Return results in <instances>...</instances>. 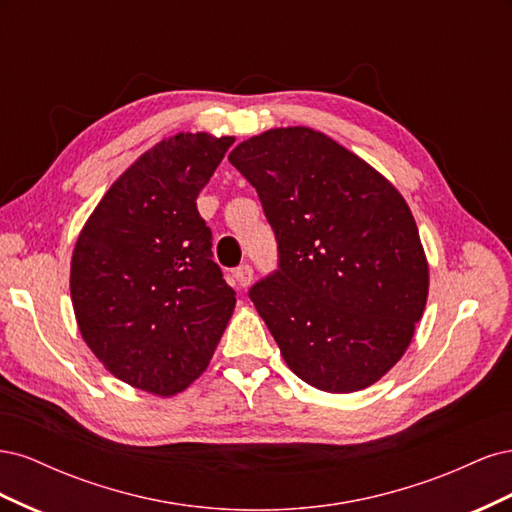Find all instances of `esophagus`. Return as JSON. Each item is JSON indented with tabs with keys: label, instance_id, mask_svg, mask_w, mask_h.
Segmentation results:
<instances>
[{
	"label": "esophagus",
	"instance_id": "34e87169",
	"mask_svg": "<svg viewBox=\"0 0 512 512\" xmlns=\"http://www.w3.org/2000/svg\"><path fill=\"white\" fill-rule=\"evenodd\" d=\"M235 280L239 284V288H247L254 280V269L250 265H241L235 269Z\"/></svg>",
	"mask_w": 512,
	"mask_h": 512
}]
</instances>
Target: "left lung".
Wrapping results in <instances>:
<instances>
[{"label":"left lung","mask_w":512,"mask_h":512,"mask_svg":"<svg viewBox=\"0 0 512 512\" xmlns=\"http://www.w3.org/2000/svg\"><path fill=\"white\" fill-rule=\"evenodd\" d=\"M228 160L254 185L275 230L280 269L250 299L286 365L327 393L378 382L408 350L429 294L406 198L305 126L247 138Z\"/></svg>","instance_id":"left-lung-1"}]
</instances>
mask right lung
I'll return each instance as SVG.
<instances>
[{"label": "right lung", "instance_id": "right-lung-1", "mask_svg": "<svg viewBox=\"0 0 512 512\" xmlns=\"http://www.w3.org/2000/svg\"><path fill=\"white\" fill-rule=\"evenodd\" d=\"M235 136L162 138L106 190L76 239L70 297L115 378L173 397L203 374L235 312L196 198Z\"/></svg>", "mask_w": 512, "mask_h": 512}]
</instances>
